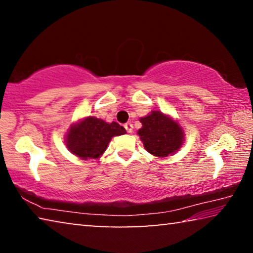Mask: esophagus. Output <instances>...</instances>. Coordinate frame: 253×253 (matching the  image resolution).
<instances>
[{"label":"esophagus","instance_id":"esophagus-1","mask_svg":"<svg viewBox=\"0 0 253 253\" xmlns=\"http://www.w3.org/2000/svg\"><path fill=\"white\" fill-rule=\"evenodd\" d=\"M124 127H125V129H126L127 132L132 131V124L131 123H126L125 125H124Z\"/></svg>","mask_w":253,"mask_h":253}]
</instances>
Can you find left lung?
Segmentation results:
<instances>
[{"label": "left lung", "instance_id": "8db88e82", "mask_svg": "<svg viewBox=\"0 0 253 253\" xmlns=\"http://www.w3.org/2000/svg\"><path fill=\"white\" fill-rule=\"evenodd\" d=\"M143 127L138 135L145 149L154 156L166 157L174 154L183 144V130L176 122L161 111H153L140 118Z\"/></svg>", "mask_w": 253, "mask_h": 253}]
</instances>
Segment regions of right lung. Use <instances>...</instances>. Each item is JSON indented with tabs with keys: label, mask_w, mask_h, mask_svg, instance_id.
Here are the masks:
<instances>
[{
	"label": "right lung",
	"mask_w": 253,
	"mask_h": 253,
	"mask_svg": "<svg viewBox=\"0 0 253 253\" xmlns=\"http://www.w3.org/2000/svg\"><path fill=\"white\" fill-rule=\"evenodd\" d=\"M126 134L118 123L107 124L96 117H87L72 126L67 135V147L83 160L98 158L106 151L113 136Z\"/></svg>",
	"instance_id": "obj_1"
}]
</instances>
